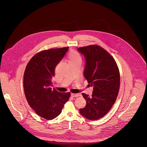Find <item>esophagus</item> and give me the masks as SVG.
<instances>
[{
	"label": "esophagus",
	"instance_id": "1",
	"mask_svg": "<svg viewBox=\"0 0 147 147\" xmlns=\"http://www.w3.org/2000/svg\"><path fill=\"white\" fill-rule=\"evenodd\" d=\"M71 95L72 97H78L79 95L78 94H71Z\"/></svg>",
	"mask_w": 147,
	"mask_h": 147
}]
</instances>
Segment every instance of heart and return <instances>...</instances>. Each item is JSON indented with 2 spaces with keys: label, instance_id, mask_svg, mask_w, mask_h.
<instances>
[{
  "label": "heart",
  "instance_id": "1",
  "mask_svg": "<svg viewBox=\"0 0 147 147\" xmlns=\"http://www.w3.org/2000/svg\"><path fill=\"white\" fill-rule=\"evenodd\" d=\"M68 61L69 63L76 61H81V56L77 51L72 50L68 54Z\"/></svg>",
  "mask_w": 147,
  "mask_h": 147
}]
</instances>
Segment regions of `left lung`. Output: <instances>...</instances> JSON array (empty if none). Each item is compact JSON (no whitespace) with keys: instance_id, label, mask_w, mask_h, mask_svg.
Masks as SVG:
<instances>
[{"instance_id":"obj_1","label":"left lung","mask_w":147,"mask_h":147,"mask_svg":"<svg viewBox=\"0 0 147 147\" xmlns=\"http://www.w3.org/2000/svg\"><path fill=\"white\" fill-rule=\"evenodd\" d=\"M84 56L83 75L93 87L92 96L82 94L86 105L80 108V114L91 120L105 116L115 103L120 88V74L116 63L104 49L96 45L78 48Z\"/></svg>"}]
</instances>
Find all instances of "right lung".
Here are the masks:
<instances>
[{
	"label": "right lung",
	"instance_id": "obj_1",
	"mask_svg": "<svg viewBox=\"0 0 147 147\" xmlns=\"http://www.w3.org/2000/svg\"><path fill=\"white\" fill-rule=\"evenodd\" d=\"M68 48L40 52L32 57L25 69L23 87L27 100L38 115L47 120L58 116L70 96L69 92L61 93L51 88L55 68Z\"/></svg>",
	"mask_w": 147,
	"mask_h": 147
}]
</instances>
